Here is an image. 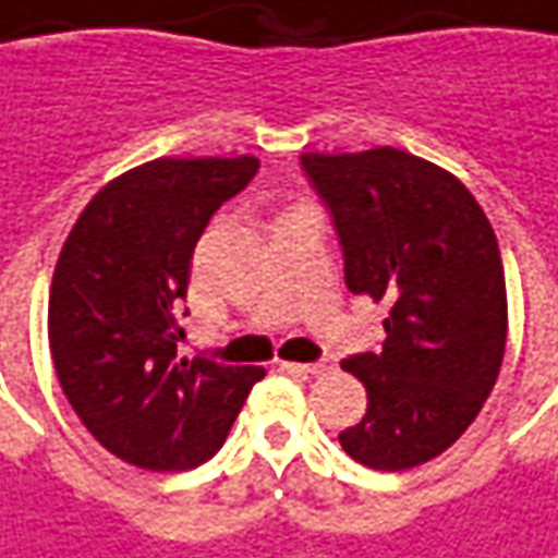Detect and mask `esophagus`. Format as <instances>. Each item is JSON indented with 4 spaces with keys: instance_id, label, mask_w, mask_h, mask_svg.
Here are the masks:
<instances>
[{
    "instance_id": "34e87169",
    "label": "esophagus",
    "mask_w": 558,
    "mask_h": 558,
    "mask_svg": "<svg viewBox=\"0 0 558 558\" xmlns=\"http://www.w3.org/2000/svg\"><path fill=\"white\" fill-rule=\"evenodd\" d=\"M279 367L288 371V374H301V376H318L322 371H328L325 361H316V364H294V361H279Z\"/></svg>"
}]
</instances>
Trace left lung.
I'll return each mask as SVG.
<instances>
[{"instance_id":"8db88e82","label":"left lung","mask_w":558,"mask_h":558,"mask_svg":"<svg viewBox=\"0 0 558 558\" xmlns=\"http://www.w3.org/2000/svg\"><path fill=\"white\" fill-rule=\"evenodd\" d=\"M301 167L333 218L345 288L391 303L383 345L343 361L367 413L340 447L374 471L432 462L477 418L505 359L495 230L456 175L398 148L303 155Z\"/></svg>"}]
</instances>
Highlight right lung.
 I'll list each match as a JSON object with an SVG mask.
<instances>
[{
	"instance_id": "right-lung-1",
	"label": "right lung",
	"mask_w": 558,
	"mask_h": 558,
	"mask_svg": "<svg viewBox=\"0 0 558 558\" xmlns=\"http://www.w3.org/2000/svg\"><path fill=\"white\" fill-rule=\"evenodd\" d=\"M257 167L255 157L142 163L87 203L60 252L48 301L57 379L84 428L126 464L209 462L264 379L260 367L175 355L197 240Z\"/></svg>"
}]
</instances>
